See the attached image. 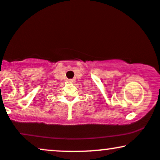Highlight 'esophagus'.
I'll list each match as a JSON object with an SVG mask.
<instances>
[{
	"label": "esophagus",
	"mask_w": 160,
	"mask_h": 160,
	"mask_svg": "<svg viewBox=\"0 0 160 160\" xmlns=\"http://www.w3.org/2000/svg\"><path fill=\"white\" fill-rule=\"evenodd\" d=\"M68 81H69L70 82H72V83H74V82H75V80H74V79H70Z\"/></svg>",
	"instance_id": "1"
}]
</instances>
